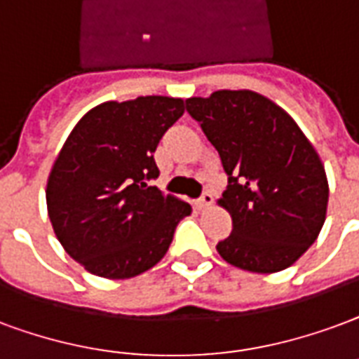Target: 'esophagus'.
I'll list each match as a JSON object with an SVG mask.
<instances>
[{
    "label": "esophagus",
    "instance_id": "34e87169",
    "mask_svg": "<svg viewBox=\"0 0 359 359\" xmlns=\"http://www.w3.org/2000/svg\"><path fill=\"white\" fill-rule=\"evenodd\" d=\"M211 203H213V194L211 192H203L201 194V198L196 200V207H198V209H205V207H209Z\"/></svg>",
    "mask_w": 359,
    "mask_h": 359
}]
</instances>
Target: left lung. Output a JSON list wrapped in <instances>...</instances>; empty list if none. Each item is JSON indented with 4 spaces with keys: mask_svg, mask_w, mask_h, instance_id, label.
I'll return each instance as SVG.
<instances>
[{
    "mask_svg": "<svg viewBox=\"0 0 359 359\" xmlns=\"http://www.w3.org/2000/svg\"><path fill=\"white\" fill-rule=\"evenodd\" d=\"M187 112L228 175L219 203L232 215V233L219 241L220 257L259 274L291 266L316 241L327 211V177L314 146L259 93L192 97Z\"/></svg>",
    "mask_w": 359,
    "mask_h": 359,
    "instance_id": "left-lung-1",
    "label": "left lung"
}]
</instances>
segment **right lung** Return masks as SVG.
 <instances>
[{"instance_id": "add662e5", "label": "right lung", "mask_w": 359, "mask_h": 359, "mask_svg": "<svg viewBox=\"0 0 359 359\" xmlns=\"http://www.w3.org/2000/svg\"><path fill=\"white\" fill-rule=\"evenodd\" d=\"M182 114V98L104 102L66 139L47 180V211L66 253L87 272L108 280L142 274L192 213L187 201L148 184L159 177V140Z\"/></svg>"}]
</instances>
